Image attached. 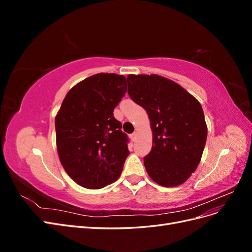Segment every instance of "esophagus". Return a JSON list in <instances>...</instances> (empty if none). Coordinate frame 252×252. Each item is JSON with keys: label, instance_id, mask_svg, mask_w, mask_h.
Masks as SVG:
<instances>
[{"label": "esophagus", "instance_id": "1", "mask_svg": "<svg viewBox=\"0 0 252 252\" xmlns=\"http://www.w3.org/2000/svg\"><path fill=\"white\" fill-rule=\"evenodd\" d=\"M130 139H131L132 142L135 141V139H136V133H135V132H133L132 134H130Z\"/></svg>", "mask_w": 252, "mask_h": 252}]
</instances>
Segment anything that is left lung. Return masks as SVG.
<instances>
[{
  "label": "left lung",
  "mask_w": 252,
  "mask_h": 252,
  "mask_svg": "<svg viewBox=\"0 0 252 252\" xmlns=\"http://www.w3.org/2000/svg\"><path fill=\"white\" fill-rule=\"evenodd\" d=\"M128 94L147 111L152 148L144 165L164 187L185 183L200 164L207 139L200 102L178 83L158 74H129Z\"/></svg>",
  "instance_id": "1"
}]
</instances>
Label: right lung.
Wrapping results in <instances>:
<instances>
[{
	"label": "right lung",
	"mask_w": 252,
	"mask_h": 252,
	"mask_svg": "<svg viewBox=\"0 0 252 252\" xmlns=\"http://www.w3.org/2000/svg\"><path fill=\"white\" fill-rule=\"evenodd\" d=\"M124 75L96 73L74 85L55 120L57 149L78 185L98 189L117 181L129 155L127 135L113 117L126 94Z\"/></svg>",
	"instance_id": "obj_1"
}]
</instances>
